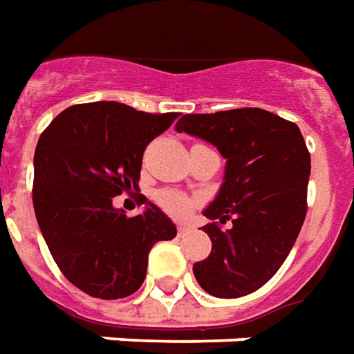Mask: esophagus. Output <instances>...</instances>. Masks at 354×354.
<instances>
[{"label":"esophagus","mask_w":354,"mask_h":354,"mask_svg":"<svg viewBox=\"0 0 354 354\" xmlns=\"http://www.w3.org/2000/svg\"><path fill=\"white\" fill-rule=\"evenodd\" d=\"M189 230H192V226H185V224H180V226H178V236H185V234H187Z\"/></svg>","instance_id":"34e87169"}]
</instances>
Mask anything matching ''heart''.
<instances>
[{"instance_id": "heart-1", "label": "heart", "mask_w": 354, "mask_h": 354, "mask_svg": "<svg viewBox=\"0 0 354 354\" xmlns=\"http://www.w3.org/2000/svg\"><path fill=\"white\" fill-rule=\"evenodd\" d=\"M157 203L172 216H184L194 207V201L187 195L176 194V192H159Z\"/></svg>"}]
</instances>
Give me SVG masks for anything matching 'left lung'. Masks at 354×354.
I'll return each mask as SVG.
<instances>
[{"label": "left lung", "mask_w": 354, "mask_h": 354, "mask_svg": "<svg viewBox=\"0 0 354 354\" xmlns=\"http://www.w3.org/2000/svg\"><path fill=\"white\" fill-rule=\"evenodd\" d=\"M176 130L226 159L224 182L203 211L212 251L194 264L195 280L214 297L249 295L278 272L305 222L310 155L301 130L264 109L184 115ZM230 218L232 228L220 229Z\"/></svg>", "instance_id": "left-lung-1"}]
</instances>
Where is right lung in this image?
<instances>
[{"mask_svg":"<svg viewBox=\"0 0 354 354\" xmlns=\"http://www.w3.org/2000/svg\"><path fill=\"white\" fill-rule=\"evenodd\" d=\"M176 117L95 101L65 109L39 136L36 220L66 280L91 297L132 295L145 280L151 247L176 237L174 222L147 199L138 216L113 207L115 195L138 185L145 145Z\"/></svg>","mask_w":354,"mask_h":354,"instance_id":"right-lung-1","label":"right lung"}]
</instances>
